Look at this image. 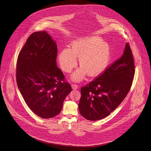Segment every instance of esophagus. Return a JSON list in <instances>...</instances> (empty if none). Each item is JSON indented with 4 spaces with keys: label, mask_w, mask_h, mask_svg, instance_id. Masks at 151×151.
Wrapping results in <instances>:
<instances>
[{
    "label": "esophagus",
    "mask_w": 151,
    "mask_h": 151,
    "mask_svg": "<svg viewBox=\"0 0 151 151\" xmlns=\"http://www.w3.org/2000/svg\"><path fill=\"white\" fill-rule=\"evenodd\" d=\"M71 86H72V88L73 89H76L78 88V86L77 84H72Z\"/></svg>",
    "instance_id": "esophagus-1"
}]
</instances>
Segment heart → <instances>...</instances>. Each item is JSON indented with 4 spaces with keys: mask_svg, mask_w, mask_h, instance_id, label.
Returning <instances> with one entry per match:
<instances>
[{
    "mask_svg": "<svg viewBox=\"0 0 151 151\" xmlns=\"http://www.w3.org/2000/svg\"><path fill=\"white\" fill-rule=\"evenodd\" d=\"M79 58L81 68L74 72L72 79L81 81L86 74L95 76L104 72L111 60V49L108 43L99 37H91L72 42L71 49L66 47L61 51L58 59L61 69L70 73L77 65Z\"/></svg>",
    "mask_w": 151,
    "mask_h": 151,
    "instance_id": "obj_1",
    "label": "heart"
}]
</instances>
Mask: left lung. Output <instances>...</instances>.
Listing matches in <instances>:
<instances>
[{
  "mask_svg": "<svg viewBox=\"0 0 151 151\" xmlns=\"http://www.w3.org/2000/svg\"><path fill=\"white\" fill-rule=\"evenodd\" d=\"M135 75L134 60L129 43L123 54L99 77L81 88L79 111L89 121L103 119L125 99Z\"/></svg>",
  "mask_w": 151,
  "mask_h": 151,
  "instance_id": "obj_1",
  "label": "left lung"
}]
</instances>
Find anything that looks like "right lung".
I'll return each instance as SVG.
<instances>
[{"label":"right lung","instance_id":"1","mask_svg":"<svg viewBox=\"0 0 151 151\" xmlns=\"http://www.w3.org/2000/svg\"><path fill=\"white\" fill-rule=\"evenodd\" d=\"M57 46L46 31L33 33L17 57L16 82L30 110L42 118L57 115L72 88L57 66Z\"/></svg>","mask_w":151,"mask_h":151}]
</instances>
